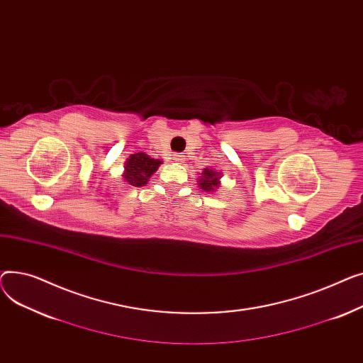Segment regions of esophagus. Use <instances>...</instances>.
Listing matches in <instances>:
<instances>
[{
	"label": "esophagus",
	"mask_w": 363,
	"mask_h": 363,
	"mask_svg": "<svg viewBox=\"0 0 363 363\" xmlns=\"http://www.w3.org/2000/svg\"><path fill=\"white\" fill-rule=\"evenodd\" d=\"M173 160L180 164V162L184 161V155H182V154H173Z\"/></svg>",
	"instance_id": "34e87169"
}]
</instances>
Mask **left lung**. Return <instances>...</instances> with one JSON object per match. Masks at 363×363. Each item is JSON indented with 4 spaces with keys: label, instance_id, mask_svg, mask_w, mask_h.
I'll return each mask as SVG.
<instances>
[{
    "label": "left lung",
    "instance_id": "1",
    "mask_svg": "<svg viewBox=\"0 0 363 363\" xmlns=\"http://www.w3.org/2000/svg\"><path fill=\"white\" fill-rule=\"evenodd\" d=\"M220 176L221 173L214 172L211 168H205L202 172V176L199 177V187L205 191H214L220 186Z\"/></svg>",
    "mask_w": 363,
    "mask_h": 363
}]
</instances>
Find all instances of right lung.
<instances>
[{
    "mask_svg": "<svg viewBox=\"0 0 363 363\" xmlns=\"http://www.w3.org/2000/svg\"><path fill=\"white\" fill-rule=\"evenodd\" d=\"M161 164H162L161 160L151 158L145 152L133 154L129 157V160L125 161L124 174H123L124 180L135 187L145 186L149 177L157 172Z\"/></svg>",
    "mask_w": 363,
    "mask_h": 363,
    "instance_id": "right-lung-1",
    "label": "right lung"
}]
</instances>
